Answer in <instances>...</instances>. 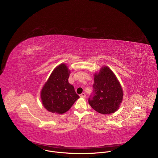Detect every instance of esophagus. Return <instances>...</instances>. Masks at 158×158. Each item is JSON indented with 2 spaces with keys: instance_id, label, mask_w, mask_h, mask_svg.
Instances as JSON below:
<instances>
[{
  "instance_id": "1",
  "label": "esophagus",
  "mask_w": 158,
  "mask_h": 158,
  "mask_svg": "<svg viewBox=\"0 0 158 158\" xmlns=\"http://www.w3.org/2000/svg\"><path fill=\"white\" fill-rule=\"evenodd\" d=\"M85 96H86L85 93H82V94H81L80 95V97L81 98H84Z\"/></svg>"
}]
</instances>
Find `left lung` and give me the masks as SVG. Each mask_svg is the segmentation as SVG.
Wrapping results in <instances>:
<instances>
[{"instance_id":"1","label":"left lung","mask_w":158,"mask_h":158,"mask_svg":"<svg viewBox=\"0 0 158 158\" xmlns=\"http://www.w3.org/2000/svg\"><path fill=\"white\" fill-rule=\"evenodd\" d=\"M93 94L89 98L90 106L97 112L110 114L117 111L122 102L123 92L116 75L108 66L94 73Z\"/></svg>"}]
</instances>
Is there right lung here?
<instances>
[{
    "instance_id": "add662e5",
    "label": "right lung",
    "mask_w": 158,
    "mask_h": 158,
    "mask_svg": "<svg viewBox=\"0 0 158 158\" xmlns=\"http://www.w3.org/2000/svg\"><path fill=\"white\" fill-rule=\"evenodd\" d=\"M70 70L61 63L53 69L41 90V99L45 109L57 114L68 111L80 97L68 81Z\"/></svg>"
}]
</instances>
